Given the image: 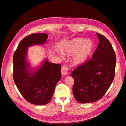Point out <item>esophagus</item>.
<instances>
[{
	"label": "esophagus",
	"instance_id": "34e87169",
	"mask_svg": "<svg viewBox=\"0 0 126 126\" xmlns=\"http://www.w3.org/2000/svg\"><path fill=\"white\" fill-rule=\"evenodd\" d=\"M61 72L63 75H66L68 74V68L65 65H63L61 67Z\"/></svg>",
	"mask_w": 126,
	"mask_h": 126
}]
</instances>
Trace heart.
<instances>
[{
    "label": "heart",
    "mask_w": 126,
    "mask_h": 126,
    "mask_svg": "<svg viewBox=\"0 0 126 126\" xmlns=\"http://www.w3.org/2000/svg\"><path fill=\"white\" fill-rule=\"evenodd\" d=\"M94 49V45L91 41L82 38L72 40L68 46V52L74 54L73 61L76 63H83L88 60Z\"/></svg>",
    "instance_id": "1"
}]
</instances>
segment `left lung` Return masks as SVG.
I'll return each instance as SVG.
<instances>
[{
  "instance_id": "1",
  "label": "left lung",
  "mask_w": 126,
  "mask_h": 126,
  "mask_svg": "<svg viewBox=\"0 0 126 126\" xmlns=\"http://www.w3.org/2000/svg\"><path fill=\"white\" fill-rule=\"evenodd\" d=\"M96 34L99 43L91 58L76 67L71 74L74 80L73 95L80 103L101 99L114 79L116 62L115 51L104 36Z\"/></svg>"
}]
</instances>
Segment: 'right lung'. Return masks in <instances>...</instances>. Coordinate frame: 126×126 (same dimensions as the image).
<instances>
[{
    "instance_id": "add662e5",
    "label": "right lung",
    "mask_w": 126,
    "mask_h": 126,
    "mask_svg": "<svg viewBox=\"0 0 126 126\" xmlns=\"http://www.w3.org/2000/svg\"><path fill=\"white\" fill-rule=\"evenodd\" d=\"M48 38L45 33L32 34L21 40L13 57V78L20 94L30 103L45 105L50 102L56 84L61 77V65L44 61L35 72L28 71L25 60L27 48L34 45H42Z\"/></svg>"
}]
</instances>
